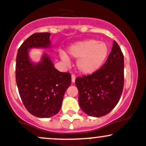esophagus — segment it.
<instances>
[{
	"mask_svg": "<svg viewBox=\"0 0 146 146\" xmlns=\"http://www.w3.org/2000/svg\"><path fill=\"white\" fill-rule=\"evenodd\" d=\"M75 79H76V76L75 75L72 74V83H74L75 82Z\"/></svg>",
	"mask_w": 146,
	"mask_h": 146,
	"instance_id": "esophagus-1",
	"label": "esophagus"
}]
</instances>
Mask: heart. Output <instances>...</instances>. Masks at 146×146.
<instances>
[{"mask_svg":"<svg viewBox=\"0 0 146 146\" xmlns=\"http://www.w3.org/2000/svg\"><path fill=\"white\" fill-rule=\"evenodd\" d=\"M67 54L73 58H78L76 66L80 73L90 75L100 70L109 55V47L106 42L88 39L76 42L69 46ZM62 61L68 62L69 58L65 54H60Z\"/></svg>","mask_w":146,"mask_h":146,"instance_id":"1","label":"heart"}]
</instances>
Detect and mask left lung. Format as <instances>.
Returning a JSON list of instances; mask_svg holds the SVG:
<instances>
[{
	"label": "left lung",
	"instance_id": "8db88e82",
	"mask_svg": "<svg viewBox=\"0 0 146 146\" xmlns=\"http://www.w3.org/2000/svg\"><path fill=\"white\" fill-rule=\"evenodd\" d=\"M75 84L79 90V104L87 115H106L120 100L124 84V57L120 46L113 41L105 64L97 72L77 77Z\"/></svg>",
	"mask_w": 146,
	"mask_h": 146
}]
</instances>
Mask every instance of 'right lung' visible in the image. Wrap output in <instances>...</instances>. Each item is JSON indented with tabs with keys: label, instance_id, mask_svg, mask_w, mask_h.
Masks as SVG:
<instances>
[{
	"label": "right lung",
	"instance_id": "right-lung-1",
	"mask_svg": "<svg viewBox=\"0 0 146 146\" xmlns=\"http://www.w3.org/2000/svg\"><path fill=\"white\" fill-rule=\"evenodd\" d=\"M49 33L31 35L18 50L16 81L25 107L38 117H50L59 112L66 90L71 84V74L54 67L51 58L44 52L37 62L31 60V48L51 47Z\"/></svg>",
	"mask_w": 146,
	"mask_h": 146
}]
</instances>
